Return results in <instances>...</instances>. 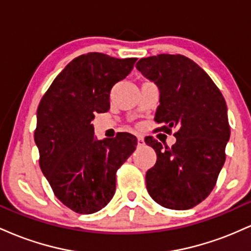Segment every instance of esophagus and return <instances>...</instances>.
<instances>
[{
  "label": "esophagus",
  "mask_w": 251,
  "mask_h": 251,
  "mask_svg": "<svg viewBox=\"0 0 251 251\" xmlns=\"http://www.w3.org/2000/svg\"><path fill=\"white\" fill-rule=\"evenodd\" d=\"M144 144H145V142H144L143 138L138 137V138H137V145H138V146H143Z\"/></svg>",
  "instance_id": "esophagus-1"
}]
</instances>
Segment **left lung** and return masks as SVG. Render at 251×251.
I'll list each match as a JSON object with an SVG mask.
<instances>
[{
	"label": "left lung",
	"mask_w": 251,
	"mask_h": 251,
	"mask_svg": "<svg viewBox=\"0 0 251 251\" xmlns=\"http://www.w3.org/2000/svg\"><path fill=\"white\" fill-rule=\"evenodd\" d=\"M159 87L157 131L171 134V148L152 137L145 143L157 153L146 172L150 196L168 209L186 210L203 201L215 188L230 138L226 103L220 88L197 63L180 54L143 57L135 65Z\"/></svg>",
	"instance_id": "1"
}]
</instances>
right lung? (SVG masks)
<instances>
[{"label": "right lung", "instance_id": "1", "mask_svg": "<svg viewBox=\"0 0 251 251\" xmlns=\"http://www.w3.org/2000/svg\"><path fill=\"white\" fill-rule=\"evenodd\" d=\"M135 61L96 51L77 56L39 103L34 139L40 168L57 200L77 214L107 205L116 192L117 170L137 146L127 132L96 140L91 124L94 114L108 111L112 87L131 73Z\"/></svg>", "mask_w": 251, "mask_h": 251}]
</instances>
